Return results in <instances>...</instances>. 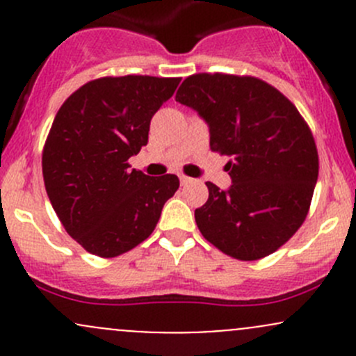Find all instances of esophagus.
<instances>
[{
  "label": "esophagus",
  "instance_id": "34e87169",
  "mask_svg": "<svg viewBox=\"0 0 356 356\" xmlns=\"http://www.w3.org/2000/svg\"><path fill=\"white\" fill-rule=\"evenodd\" d=\"M179 181H181L182 186H186V184H189V182H191V179L186 177V175H181V177H179Z\"/></svg>",
  "mask_w": 356,
  "mask_h": 356
}]
</instances>
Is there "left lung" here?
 Here are the masks:
<instances>
[{
    "mask_svg": "<svg viewBox=\"0 0 356 356\" xmlns=\"http://www.w3.org/2000/svg\"><path fill=\"white\" fill-rule=\"evenodd\" d=\"M175 102L207 122L213 152L227 155V189L208 186L195 210L207 241L238 260L274 253L301 227L318 177L314 136L296 106L257 77L196 74Z\"/></svg>",
    "mask_w": 356,
    "mask_h": 356,
    "instance_id": "8db88e82",
    "label": "left lung"
}]
</instances>
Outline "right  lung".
Listing matches in <instances>:
<instances>
[{
  "label": "right lung",
  "mask_w": 356,
  "mask_h": 356,
  "mask_svg": "<svg viewBox=\"0 0 356 356\" xmlns=\"http://www.w3.org/2000/svg\"><path fill=\"white\" fill-rule=\"evenodd\" d=\"M181 79L124 75L88 82L67 98L42 152L46 193L65 231L89 253L113 258L155 231L174 174L149 177L129 158Z\"/></svg>",
  "instance_id": "right-lung-1"
}]
</instances>
